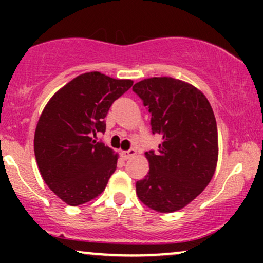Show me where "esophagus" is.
I'll list each match as a JSON object with an SVG mask.
<instances>
[{
    "mask_svg": "<svg viewBox=\"0 0 263 263\" xmlns=\"http://www.w3.org/2000/svg\"><path fill=\"white\" fill-rule=\"evenodd\" d=\"M136 155H137V151L135 148H131L128 151H121V157L123 159H129L131 157H134Z\"/></svg>",
    "mask_w": 263,
    "mask_h": 263,
    "instance_id": "esophagus-1",
    "label": "esophagus"
}]
</instances>
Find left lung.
Listing matches in <instances>:
<instances>
[{
  "mask_svg": "<svg viewBox=\"0 0 263 263\" xmlns=\"http://www.w3.org/2000/svg\"><path fill=\"white\" fill-rule=\"evenodd\" d=\"M152 115V134L162 136L158 151L146 152L149 172L136 183L137 197L159 213L186 206L210 183L218 163V127L205 95L170 77L135 84Z\"/></svg>",
  "mask_w": 263,
  "mask_h": 263,
  "instance_id": "left-lung-1",
  "label": "left lung"
}]
</instances>
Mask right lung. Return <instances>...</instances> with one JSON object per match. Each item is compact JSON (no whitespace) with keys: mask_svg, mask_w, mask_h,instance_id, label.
I'll return each mask as SVG.
<instances>
[{"mask_svg":"<svg viewBox=\"0 0 263 263\" xmlns=\"http://www.w3.org/2000/svg\"><path fill=\"white\" fill-rule=\"evenodd\" d=\"M132 84L91 71L69 81L45 105L34 134L35 159L45 184L68 205L95 199L116 171L119 156L93 138L105 132L111 105Z\"/></svg>","mask_w":263,"mask_h":263,"instance_id":"1","label":"right lung"}]
</instances>
